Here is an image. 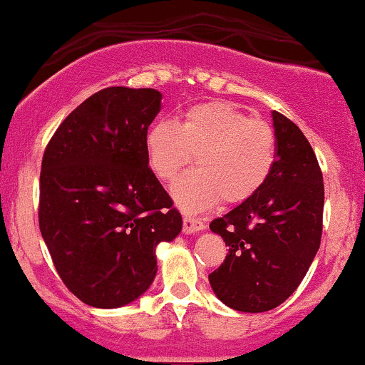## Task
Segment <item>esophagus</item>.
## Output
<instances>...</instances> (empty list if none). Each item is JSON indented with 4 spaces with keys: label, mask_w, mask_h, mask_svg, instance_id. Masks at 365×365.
Segmentation results:
<instances>
[{
    "label": "esophagus",
    "mask_w": 365,
    "mask_h": 365,
    "mask_svg": "<svg viewBox=\"0 0 365 365\" xmlns=\"http://www.w3.org/2000/svg\"><path fill=\"white\" fill-rule=\"evenodd\" d=\"M205 229V224L200 220V218L195 217H184L182 220V230L186 234H192V232H200V230Z\"/></svg>",
    "instance_id": "obj_1"
}]
</instances>
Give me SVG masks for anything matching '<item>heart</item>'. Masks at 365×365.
<instances>
[{
    "label": "heart",
    "mask_w": 365,
    "mask_h": 365,
    "mask_svg": "<svg viewBox=\"0 0 365 365\" xmlns=\"http://www.w3.org/2000/svg\"><path fill=\"white\" fill-rule=\"evenodd\" d=\"M145 153L162 182L174 181L195 157L196 170L175 181L173 196L186 212H201L220 200L239 205L252 198L272 174L277 143L267 123L213 101L187 107L175 123H153Z\"/></svg>",
    "instance_id": "1"
}]
</instances>
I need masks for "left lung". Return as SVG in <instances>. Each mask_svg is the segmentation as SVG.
Instances as JSON below:
<instances>
[{"instance_id":"left-lung-1","label":"left lung","mask_w":365,"mask_h":365,"mask_svg":"<svg viewBox=\"0 0 365 365\" xmlns=\"http://www.w3.org/2000/svg\"><path fill=\"white\" fill-rule=\"evenodd\" d=\"M277 158L252 198L210 224L229 247L210 273L213 292L242 312L275 309L306 277L323 232L324 184L318 158L304 133L273 110Z\"/></svg>"}]
</instances>
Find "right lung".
Returning a JSON list of instances; mask_svg holds the SVG:
<instances>
[{
  "mask_svg": "<svg viewBox=\"0 0 365 365\" xmlns=\"http://www.w3.org/2000/svg\"><path fill=\"white\" fill-rule=\"evenodd\" d=\"M160 101L155 88L98 90L59 124L42 157L41 234L63 284L92 307L147 292L157 244L182 229L145 153Z\"/></svg>",
  "mask_w": 365,
  "mask_h": 365,
  "instance_id": "obj_1",
  "label": "right lung"
}]
</instances>
